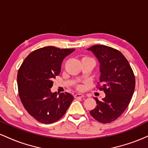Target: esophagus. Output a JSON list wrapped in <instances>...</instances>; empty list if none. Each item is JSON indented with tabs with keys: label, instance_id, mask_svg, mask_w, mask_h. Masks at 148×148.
I'll return each mask as SVG.
<instances>
[{
	"label": "esophagus",
	"instance_id": "1",
	"mask_svg": "<svg viewBox=\"0 0 148 148\" xmlns=\"http://www.w3.org/2000/svg\"><path fill=\"white\" fill-rule=\"evenodd\" d=\"M74 97L75 98H84V95L82 94H79V93H78V94L74 95Z\"/></svg>",
	"mask_w": 148,
	"mask_h": 148
}]
</instances>
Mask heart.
Wrapping results in <instances>:
<instances>
[{
	"label": "heart",
	"instance_id": "1",
	"mask_svg": "<svg viewBox=\"0 0 148 148\" xmlns=\"http://www.w3.org/2000/svg\"><path fill=\"white\" fill-rule=\"evenodd\" d=\"M84 58H90L84 57V58H83L82 59H84ZM77 88L79 90H83L84 89V86H83V85H79V86H77Z\"/></svg>",
	"mask_w": 148,
	"mask_h": 148
}]
</instances>
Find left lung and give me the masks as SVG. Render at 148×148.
Returning a JSON list of instances; mask_svg holds the SVG:
<instances>
[{
  "label": "left lung",
  "instance_id": "left-lung-1",
  "mask_svg": "<svg viewBox=\"0 0 148 148\" xmlns=\"http://www.w3.org/2000/svg\"><path fill=\"white\" fill-rule=\"evenodd\" d=\"M88 50L99 60L101 75L97 88L106 94L102 101L95 98L97 106L90 113L99 123H110L130 104L135 89V76L128 60L117 49L98 45Z\"/></svg>",
  "mask_w": 148,
  "mask_h": 148
}]
</instances>
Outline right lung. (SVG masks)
Listing matches in <instances>:
<instances>
[{"label": "right lung", "instance_id": "right-lung-1", "mask_svg": "<svg viewBox=\"0 0 148 148\" xmlns=\"http://www.w3.org/2000/svg\"><path fill=\"white\" fill-rule=\"evenodd\" d=\"M75 50L45 47L30 53L17 74L18 95L28 113L44 124L58 121L74 100L72 95L52 93L53 79L59 75L63 59Z\"/></svg>", "mask_w": 148, "mask_h": 148}]
</instances>
